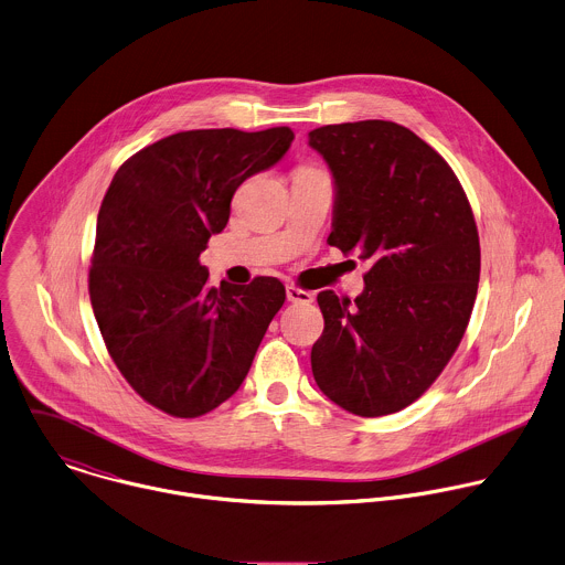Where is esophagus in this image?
I'll use <instances>...</instances> for the list:
<instances>
[{
  "label": "esophagus",
  "instance_id": "1",
  "mask_svg": "<svg viewBox=\"0 0 565 565\" xmlns=\"http://www.w3.org/2000/svg\"><path fill=\"white\" fill-rule=\"evenodd\" d=\"M286 297L292 303H312V299H315L312 292H306V290H301L297 286H286Z\"/></svg>",
  "mask_w": 565,
  "mask_h": 565
}]
</instances>
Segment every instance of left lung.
<instances>
[{
    "instance_id": "8db88e82",
    "label": "left lung",
    "mask_w": 565,
    "mask_h": 565,
    "mask_svg": "<svg viewBox=\"0 0 565 565\" xmlns=\"http://www.w3.org/2000/svg\"><path fill=\"white\" fill-rule=\"evenodd\" d=\"M334 178L330 246L370 264L354 301L317 295L323 334L312 345L319 390L363 418L420 398L458 350L480 281V237L447 160L392 120L308 134Z\"/></svg>"
}]
</instances>
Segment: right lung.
Here are the masks:
<instances>
[{"mask_svg": "<svg viewBox=\"0 0 565 565\" xmlns=\"http://www.w3.org/2000/svg\"><path fill=\"white\" fill-rule=\"evenodd\" d=\"M290 127L171 134L120 164L96 220L89 301L107 352L134 392L198 418L246 379L286 288L206 284L200 253L222 233L237 186L277 164Z\"/></svg>", "mask_w": 565, "mask_h": 565, "instance_id": "right-lung-1", "label": "right lung"}]
</instances>
